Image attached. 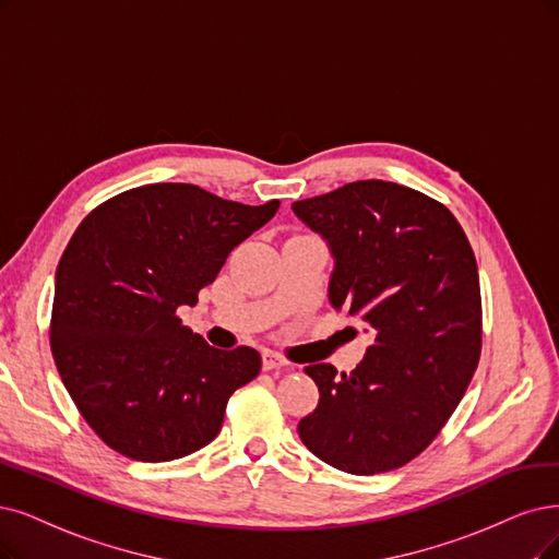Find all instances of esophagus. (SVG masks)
I'll use <instances>...</instances> for the list:
<instances>
[{"mask_svg":"<svg viewBox=\"0 0 559 559\" xmlns=\"http://www.w3.org/2000/svg\"><path fill=\"white\" fill-rule=\"evenodd\" d=\"M285 366H287V361L278 353H274V349H264V353H262V368L264 370H281Z\"/></svg>","mask_w":559,"mask_h":559,"instance_id":"34e87169","label":"esophagus"}]
</instances>
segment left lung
Returning a JSON list of instances; mask_svg holds the SVG:
<instances>
[{
	"instance_id": "8db88e82",
	"label": "left lung",
	"mask_w": 559,
	"mask_h": 559,
	"mask_svg": "<svg viewBox=\"0 0 559 559\" xmlns=\"http://www.w3.org/2000/svg\"><path fill=\"white\" fill-rule=\"evenodd\" d=\"M293 212L334 255L329 304L373 336L353 373L306 366L320 401L299 438L349 474L396 469L436 440L479 364L472 246L444 204L394 181L345 183Z\"/></svg>"
}]
</instances>
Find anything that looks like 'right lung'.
I'll return each instance as SVG.
<instances>
[{"mask_svg": "<svg viewBox=\"0 0 559 559\" xmlns=\"http://www.w3.org/2000/svg\"><path fill=\"white\" fill-rule=\"evenodd\" d=\"M278 206L150 183L78 225L57 264L50 345L80 415L110 449L163 463L218 436L227 399L262 361L253 347L206 345L177 308L195 306L233 248Z\"/></svg>", "mask_w": 559, "mask_h": 559, "instance_id": "add662e5", "label": "right lung"}]
</instances>
